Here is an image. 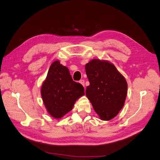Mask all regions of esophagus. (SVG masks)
Listing matches in <instances>:
<instances>
[{"mask_svg": "<svg viewBox=\"0 0 160 160\" xmlns=\"http://www.w3.org/2000/svg\"><path fill=\"white\" fill-rule=\"evenodd\" d=\"M79 83H80L82 85H83V87H85V81H84V80H83V79L81 80V81H79Z\"/></svg>", "mask_w": 160, "mask_h": 160, "instance_id": "1", "label": "esophagus"}]
</instances>
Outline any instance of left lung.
I'll use <instances>...</instances> for the list:
<instances>
[{"label": "left lung", "mask_w": 160, "mask_h": 160, "mask_svg": "<svg viewBox=\"0 0 160 160\" xmlns=\"http://www.w3.org/2000/svg\"><path fill=\"white\" fill-rule=\"evenodd\" d=\"M89 81L86 96L103 121L114 118L123 107L128 93L125 77L108 61L93 59L85 65Z\"/></svg>", "instance_id": "8db88e82"}]
</instances>
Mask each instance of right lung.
<instances>
[{"label":"right lung","mask_w":160,"mask_h":160,"mask_svg":"<svg viewBox=\"0 0 160 160\" xmlns=\"http://www.w3.org/2000/svg\"><path fill=\"white\" fill-rule=\"evenodd\" d=\"M41 93L48 113L59 119L72 110L76 101L85 92L82 85L72 79L68 68L55 61L42 82Z\"/></svg>","instance_id":"add662e5"}]
</instances>
